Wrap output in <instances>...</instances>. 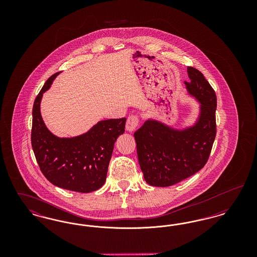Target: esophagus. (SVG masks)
I'll return each instance as SVG.
<instances>
[{
	"label": "esophagus",
	"instance_id": "esophagus-1",
	"mask_svg": "<svg viewBox=\"0 0 257 257\" xmlns=\"http://www.w3.org/2000/svg\"><path fill=\"white\" fill-rule=\"evenodd\" d=\"M139 122H140V119L137 115H130L128 118H127V121H126V130L128 132H133L137 127L139 126Z\"/></svg>",
	"mask_w": 257,
	"mask_h": 257
}]
</instances>
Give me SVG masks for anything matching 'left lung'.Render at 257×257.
I'll use <instances>...</instances> for the list:
<instances>
[{
  "mask_svg": "<svg viewBox=\"0 0 257 257\" xmlns=\"http://www.w3.org/2000/svg\"><path fill=\"white\" fill-rule=\"evenodd\" d=\"M188 94L199 104L196 121L184 128L148 118L135 132L138 159L147 184L169 187L200 171L216 137L217 97L203 74L188 67Z\"/></svg>",
  "mask_w": 257,
  "mask_h": 257,
  "instance_id": "left-lung-1",
  "label": "left lung"
}]
</instances>
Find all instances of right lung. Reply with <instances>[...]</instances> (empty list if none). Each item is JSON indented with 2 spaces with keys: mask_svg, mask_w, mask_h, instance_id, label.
<instances>
[{
  "mask_svg": "<svg viewBox=\"0 0 257 257\" xmlns=\"http://www.w3.org/2000/svg\"><path fill=\"white\" fill-rule=\"evenodd\" d=\"M60 73L50 77L35 100L32 147L40 170L51 183L73 192L90 193L106 181L113 146L125 131L126 118L100 120L86 133L71 138L53 134L42 119L40 103Z\"/></svg>",
  "mask_w": 257,
  "mask_h": 257,
  "instance_id": "obj_1",
  "label": "right lung"
}]
</instances>
